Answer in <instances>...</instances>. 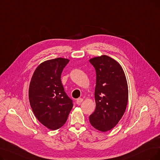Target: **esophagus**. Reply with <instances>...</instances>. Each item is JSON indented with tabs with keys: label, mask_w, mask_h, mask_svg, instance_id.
I'll return each mask as SVG.
<instances>
[{
	"label": "esophagus",
	"mask_w": 160,
	"mask_h": 160,
	"mask_svg": "<svg viewBox=\"0 0 160 160\" xmlns=\"http://www.w3.org/2000/svg\"><path fill=\"white\" fill-rule=\"evenodd\" d=\"M83 98H78L77 100V104H80L82 101H83Z\"/></svg>",
	"instance_id": "obj_1"
}]
</instances>
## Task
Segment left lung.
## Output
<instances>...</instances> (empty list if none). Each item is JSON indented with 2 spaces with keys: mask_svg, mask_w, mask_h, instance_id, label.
<instances>
[{
  "mask_svg": "<svg viewBox=\"0 0 160 160\" xmlns=\"http://www.w3.org/2000/svg\"><path fill=\"white\" fill-rule=\"evenodd\" d=\"M96 71V108L89 116L91 124L103 132L114 128L123 116L128 100L127 78L121 65L106 55L91 58Z\"/></svg>",
  "mask_w": 160,
  "mask_h": 160,
  "instance_id": "obj_1",
  "label": "left lung"
}]
</instances>
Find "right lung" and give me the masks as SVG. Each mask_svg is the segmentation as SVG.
<instances>
[{
	"mask_svg": "<svg viewBox=\"0 0 160 160\" xmlns=\"http://www.w3.org/2000/svg\"><path fill=\"white\" fill-rule=\"evenodd\" d=\"M69 62L63 58L43 62L36 69L30 83L32 111L42 124L52 130L64 125L73 106L61 81L63 69Z\"/></svg>",
	"mask_w": 160,
	"mask_h": 160,
	"instance_id": "1",
	"label": "right lung"
}]
</instances>
